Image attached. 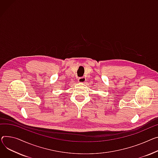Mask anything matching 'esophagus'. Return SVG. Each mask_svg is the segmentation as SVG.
<instances>
[{
	"label": "esophagus",
	"instance_id": "34e87169",
	"mask_svg": "<svg viewBox=\"0 0 158 158\" xmlns=\"http://www.w3.org/2000/svg\"><path fill=\"white\" fill-rule=\"evenodd\" d=\"M85 81H86L85 77H79V78H78V82H79L83 83V82H85Z\"/></svg>",
	"mask_w": 158,
	"mask_h": 158
}]
</instances>
